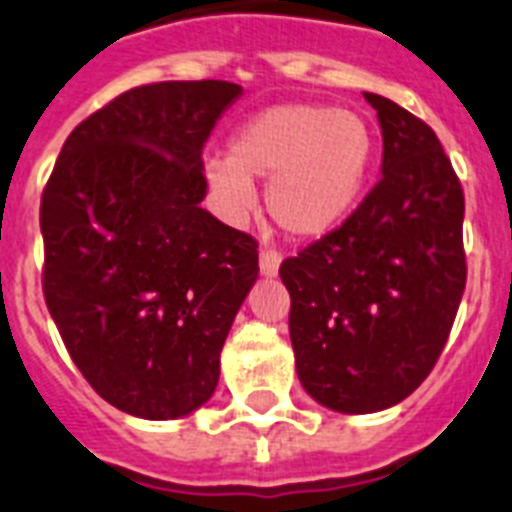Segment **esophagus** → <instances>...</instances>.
<instances>
[{"mask_svg":"<svg viewBox=\"0 0 512 512\" xmlns=\"http://www.w3.org/2000/svg\"><path fill=\"white\" fill-rule=\"evenodd\" d=\"M279 261H282V256H279V251H274V248H261L259 253V266H261V274L264 277H274V274L279 272Z\"/></svg>","mask_w":512,"mask_h":512,"instance_id":"obj_1","label":"esophagus"}]
</instances>
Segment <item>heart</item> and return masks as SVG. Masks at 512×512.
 <instances>
[{
	"instance_id": "b5f03b06",
	"label": "heart",
	"mask_w": 512,
	"mask_h": 512,
	"mask_svg": "<svg viewBox=\"0 0 512 512\" xmlns=\"http://www.w3.org/2000/svg\"><path fill=\"white\" fill-rule=\"evenodd\" d=\"M375 137L360 113L326 103L264 108L235 131L230 155H209L204 173L227 214L256 202L251 178H269L266 209L292 238H321L355 207L373 165Z\"/></svg>"
}]
</instances>
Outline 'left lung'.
<instances>
[{
	"label": "left lung",
	"mask_w": 512,
	"mask_h": 512,
	"mask_svg": "<svg viewBox=\"0 0 512 512\" xmlns=\"http://www.w3.org/2000/svg\"><path fill=\"white\" fill-rule=\"evenodd\" d=\"M365 98L383 129V178L279 266L300 383L344 414L381 412L425 381L466 287L464 189L443 144L393 100Z\"/></svg>",
	"instance_id": "obj_1"
}]
</instances>
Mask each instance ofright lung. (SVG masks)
Instances as JSON below:
<instances>
[{"mask_svg":"<svg viewBox=\"0 0 512 512\" xmlns=\"http://www.w3.org/2000/svg\"><path fill=\"white\" fill-rule=\"evenodd\" d=\"M243 87H131L67 137L41 196L43 298L108 404L176 419L220 381V352L259 277V243L202 209V150Z\"/></svg>","mask_w":512,"mask_h":512,"instance_id":"add662e5","label":"right lung"}]
</instances>
